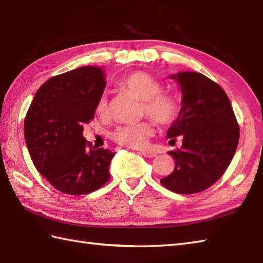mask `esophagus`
Segmentation results:
<instances>
[{"label": "esophagus", "instance_id": "esophagus-1", "mask_svg": "<svg viewBox=\"0 0 263 263\" xmlns=\"http://www.w3.org/2000/svg\"><path fill=\"white\" fill-rule=\"evenodd\" d=\"M140 154L147 158H154L156 156V153L152 152V150H142V152H140Z\"/></svg>", "mask_w": 263, "mask_h": 263}]
</instances>
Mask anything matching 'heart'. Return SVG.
Returning a JSON list of instances; mask_svg holds the SVG:
<instances>
[{"label": "heart", "instance_id": "b5f03b06", "mask_svg": "<svg viewBox=\"0 0 263 263\" xmlns=\"http://www.w3.org/2000/svg\"><path fill=\"white\" fill-rule=\"evenodd\" d=\"M120 86L142 99L141 111L160 126L173 124L180 114V104L174 95L161 91V83L147 72L138 71L128 74L120 81ZM96 113L99 116L108 114V100L106 95H100L96 104ZM154 135V124L150 121H141L135 124L116 127L110 133L113 140L128 148H142L148 139Z\"/></svg>", "mask_w": 263, "mask_h": 263}]
</instances>
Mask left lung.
I'll return each mask as SVG.
<instances>
[{
	"label": "left lung",
	"instance_id": "left-lung-1",
	"mask_svg": "<svg viewBox=\"0 0 263 263\" xmlns=\"http://www.w3.org/2000/svg\"><path fill=\"white\" fill-rule=\"evenodd\" d=\"M171 78L181 87L182 107L167 138L173 144L180 137L182 147L168 152L175 168L160 183L175 193H198L224 175L236 152L239 126L218 83L198 72H180Z\"/></svg>",
	"mask_w": 263,
	"mask_h": 263
}]
</instances>
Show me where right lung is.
Here are the masks:
<instances>
[{
    "instance_id": "add662e5",
    "label": "right lung",
    "mask_w": 263,
    "mask_h": 263,
    "mask_svg": "<svg viewBox=\"0 0 263 263\" xmlns=\"http://www.w3.org/2000/svg\"><path fill=\"white\" fill-rule=\"evenodd\" d=\"M104 77L96 66L52 77L38 89L27 111L24 130L32 163L65 194H88L109 180L115 154L91 148L82 137V125L93 119L104 92Z\"/></svg>"
}]
</instances>
